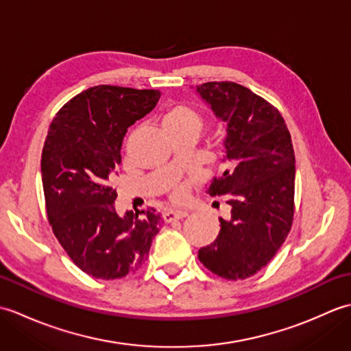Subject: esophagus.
<instances>
[{"label":"esophagus","instance_id":"obj_1","mask_svg":"<svg viewBox=\"0 0 351 351\" xmlns=\"http://www.w3.org/2000/svg\"><path fill=\"white\" fill-rule=\"evenodd\" d=\"M189 215L187 211H166L162 214V219L166 223H170V221H175V220H182Z\"/></svg>","mask_w":351,"mask_h":351}]
</instances>
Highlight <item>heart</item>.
Segmentation results:
<instances>
[{
	"mask_svg": "<svg viewBox=\"0 0 351 351\" xmlns=\"http://www.w3.org/2000/svg\"><path fill=\"white\" fill-rule=\"evenodd\" d=\"M161 122H162V126L166 131L182 128V126H190V125H195L199 128V116L191 108L181 106V104L170 106L166 110V113L162 114ZM170 197H171V200H175V202H178V204L184 202V199H185L184 189L182 187L173 189L170 193Z\"/></svg>",
	"mask_w": 351,
	"mask_h": 351,
	"instance_id": "heart-1",
	"label": "heart"
}]
</instances>
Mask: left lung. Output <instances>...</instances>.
I'll return each mask as SVG.
<instances>
[{
  "label": "left lung",
  "mask_w": 351,
  "mask_h": 351,
  "mask_svg": "<svg viewBox=\"0 0 351 351\" xmlns=\"http://www.w3.org/2000/svg\"><path fill=\"white\" fill-rule=\"evenodd\" d=\"M196 92L228 125L223 161L229 169L214 178L206 193L225 196L230 206L229 219H219L217 238L197 256L223 279H245L270 263L293 225L295 158L291 134L278 108L247 87L211 81Z\"/></svg>",
  "instance_id": "1"
}]
</instances>
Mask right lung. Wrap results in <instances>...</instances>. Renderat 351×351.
Masks as SVG:
<instances>
[{"instance_id": "add662e5", "label": "right lung", "mask_w": 351, "mask_h": 351, "mask_svg": "<svg viewBox=\"0 0 351 351\" xmlns=\"http://www.w3.org/2000/svg\"><path fill=\"white\" fill-rule=\"evenodd\" d=\"M158 90L95 86L66 102L42 151L45 205L58 243L80 270L111 280L143 265L161 217L116 213L113 180L123 136L152 111Z\"/></svg>"}]
</instances>
